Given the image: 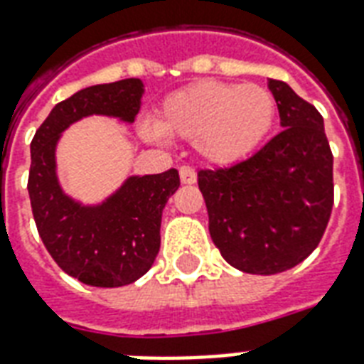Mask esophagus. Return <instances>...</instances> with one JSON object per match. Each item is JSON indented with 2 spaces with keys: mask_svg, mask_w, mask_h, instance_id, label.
<instances>
[{
  "mask_svg": "<svg viewBox=\"0 0 364 364\" xmlns=\"http://www.w3.org/2000/svg\"><path fill=\"white\" fill-rule=\"evenodd\" d=\"M179 177H181L183 185H193V183H196V173L191 168H181Z\"/></svg>",
  "mask_w": 364,
  "mask_h": 364,
  "instance_id": "34e87169",
  "label": "esophagus"
}]
</instances>
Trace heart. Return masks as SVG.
<instances>
[{"instance_id":"b5f03b06","label":"heart","mask_w":364,"mask_h":364,"mask_svg":"<svg viewBox=\"0 0 364 364\" xmlns=\"http://www.w3.org/2000/svg\"><path fill=\"white\" fill-rule=\"evenodd\" d=\"M274 94L258 85L198 80L164 100L150 139L195 141L204 161L230 168L255 154L276 119Z\"/></svg>"}]
</instances>
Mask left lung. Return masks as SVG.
Masks as SVG:
<instances>
[{
  "label": "left lung",
  "instance_id": "left-lung-1",
  "mask_svg": "<svg viewBox=\"0 0 364 364\" xmlns=\"http://www.w3.org/2000/svg\"><path fill=\"white\" fill-rule=\"evenodd\" d=\"M268 88L282 133L233 168L198 173L212 241L225 262L258 276L303 262L324 235L333 204L322 115L287 82L268 79Z\"/></svg>",
  "mask_w": 364,
  "mask_h": 364
}]
</instances>
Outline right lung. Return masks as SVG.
Masks as SVG:
<instances>
[{"label":"right lung","instance_id":"right-lung-1","mask_svg":"<svg viewBox=\"0 0 364 364\" xmlns=\"http://www.w3.org/2000/svg\"><path fill=\"white\" fill-rule=\"evenodd\" d=\"M144 94L141 79L94 85L55 104L31 142L28 195L46 249L69 276L92 287H121L142 278L160 250L161 212L179 187L177 169L129 175L98 203L63 189L58 144L73 123L104 115L134 123Z\"/></svg>","mask_w":364,"mask_h":364}]
</instances>
